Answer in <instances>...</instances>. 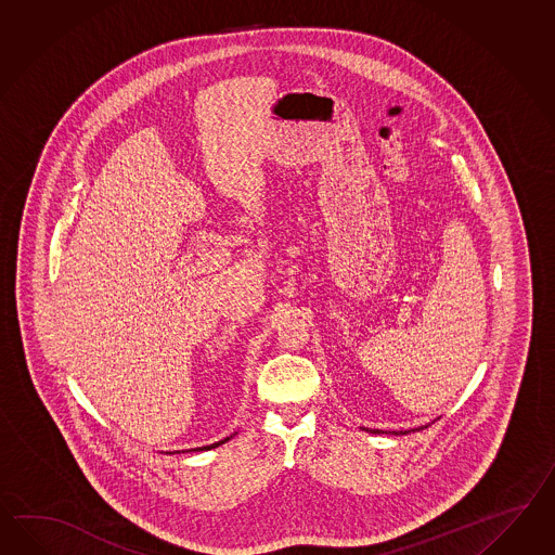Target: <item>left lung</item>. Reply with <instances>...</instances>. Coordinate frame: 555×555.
<instances>
[{"mask_svg":"<svg viewBox=\"0 0 555 555\" xmlns=\"http://www.w3.org/2000/svg\"><path fill=\"white\" fill-rule=\"evenodd\" d=\"M425 427H427V425H425ZM425 427H417V429H409V431H389V433H392V435H406V433L420 431V429H425ZM361 429H365V431H369V433H387V431H378V429H369V427H361Z\"/></svg>","mask_w":555,"mask_h":555,"instance_id":"1","label":"left lung"}]
</instances>
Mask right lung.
Listing matches in <instances>:
<instances>
[{
  "label": "right lung",
  "instance_id": "right-lung-1",
  "mask_svg": "<svg viewBox=\"0 0 555 555\" xmlns=\"http://www.w3.org/2000/svg\"><path fill=\"white\" fill-rule=\"evenodd\" d=\"M230 437H227V439H222V441H218V443H212V446H206V447H196L194 451H206V449H215V447L222 446V443H227L229 441Z\"/></svg>",
  "mask_w": 555,
  "mask_h": 555
}]
</instances>
